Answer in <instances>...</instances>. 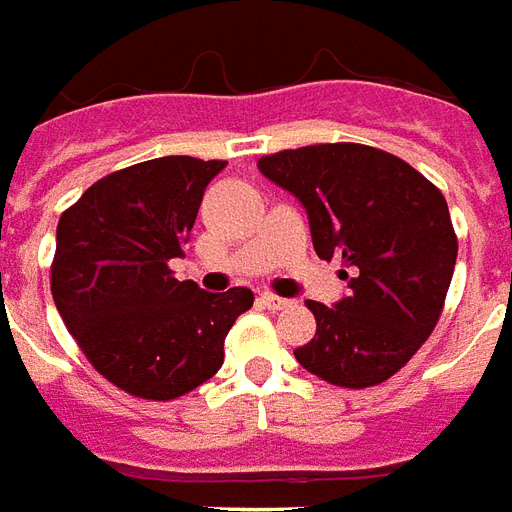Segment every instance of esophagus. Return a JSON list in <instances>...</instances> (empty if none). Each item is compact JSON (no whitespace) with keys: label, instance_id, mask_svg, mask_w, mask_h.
Wrapping results in <instances>:
<instances>
[{"label":"esophagus","instance_id":"obj_1","mask_svg":"<svg viewBox=\"0 0 512 512\" xmlns=\"http://www.w3.org/2000/svg\"><path fill=\"white\" fill-rule=\"evenodd\" d=\"M259 302H261V305H264V307H267V310H283V307L291 305V302H288V299L275 297V294H261Z\"/></svg>","mask_w":512,"mask_h":512}]
</instances>
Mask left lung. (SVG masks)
Wrapping results in <instances>:
<instances>
[{
	"label": "left lung",
	"instance_id": "1",
	"mask_svg": "<svg viewBox=\"0 0 512 512\" xmlns=\"http://www.w3.org/2000/svg\"><path fill=\"white\" fill-rule=\"evenodd\" d=\"M259 169L302 202L315 253L343 259L351 288L334 307L307 302L315 337L294 356L334 386H378L443 313L459 251L448 202L407 161L359 142L272 153Z\"/></svg>",
	"mask_w": 512,
	"mask_h": 512
}]
</instances>
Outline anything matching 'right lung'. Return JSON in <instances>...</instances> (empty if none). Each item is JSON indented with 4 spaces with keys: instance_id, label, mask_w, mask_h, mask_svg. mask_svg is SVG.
<instances>
[{
    "instance_id": "1",
    "label": "right lung",
    "mask_w": 512,
    "mask_h": 512,
    "mask_svg": "<svg viewBox=\"0 0 512 512\" xmlns=\"http://www.w3.org/2000/svg\"><path fill=\"white\" fill-rule=\"evenodd\" d=\"M226 161L161 156L96 180L56 226L51 294L80 351L113 386L178 399L224 364V340L251 288L210 294L178 280L207 183Z\"/></svg>"
}]
</instances>
